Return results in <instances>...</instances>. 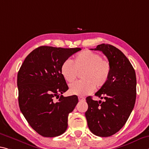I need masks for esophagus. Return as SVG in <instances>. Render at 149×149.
Returning <instances> with one entry per match:
<instances>
[{"mask_svg":"<svg viewBox=\"0 0 149 149\" xmlns=\"http://www.w3.org/2000/svg\"><path fill=\"white\" fill-rule=\"evenodd\" d=\"M78 99H79V101H86V99L83 97H79Z\"/></svg>","mask_w":149,"mask_h":149,"instance_id":"esophagus-1","label":"esophagus"}]
</instances>
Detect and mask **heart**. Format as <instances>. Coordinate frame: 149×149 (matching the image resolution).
Instances as JSON below:
<instances>
[{"mask_svg":"<svg viewBox=\"0 0 149 149\" xmlns=\"http://www.w3.org/2000/svg\"><path fill=\"white\" fill-rule=\"evenodd\" d=\"M111 66L100 54L86 50L75 56L74 63L66 60L61 68L63 78L68 82L76 79L77 72H81L82 81L74 82L70 86L72 95L84 96L92 93L95 87L100 88L107 83L109 77Z\"/></svg>","mask_w":149,"mask_h":149,"instance_id":"obj_1","label":"heart"}]
</instances>
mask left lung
<instances>
[{
    "instance_id": "obj_1",
    "label": "left lung",
    "mask_w": 149,
    "mask_h": 149,
    "mask_svg": "<svg viewBox=\"0 0 149 149\" xmlns=\"http://www.w3.org/2000/svg\"><path fill=\"white\" fill-rule=\"evenodd\" d=\"M92 50L102 52L111 66L109 77L95 95L103 101L86 98L85 113L92 133L107 137L119 131L126 123L136 100V79L134 70L124 54L110 44H100Z\"/></svg>"
}]
</instances>
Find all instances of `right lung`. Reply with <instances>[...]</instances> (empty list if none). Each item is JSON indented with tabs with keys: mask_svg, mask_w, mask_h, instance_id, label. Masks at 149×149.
Returning <instances> with one entry per match:
<instances>
[{
	"mask_svg": "<svg viewBox=\"0 0 149 149\" xmlns=\"http://www.w3.org/2000/svg\"><path fill=\"white\" fill-rule=\"evenodd\" d=\"M81 49L40 46L28 54L18 71L20 109L30 127L42 136H57L68 128V115L78 103V98L62 95L68 86L61 68ZM55 98L59 99L58 102Z\"/></svg>",
	"mask_w": 149,
	"mask_h": 149,
	"instance_id": "1",
	"label": "right lung"
}]
</instances>
